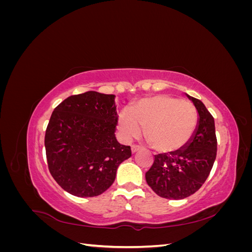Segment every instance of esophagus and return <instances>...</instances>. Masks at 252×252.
<instances>
[{
    "instance_id": "34e87169",
    "label": "esophagus",
    "mask_w": 252,
    "mask_h": 252,
    "mask_svg": "<svg viewBox=\"0 0 252 252\" xmlns=\"http://www.w3.org/2000/svg\"><path fill=\"white\" fill-rule=\"evenodd\" d=\"M141 148H140V146H138V145H132L131 146V152L132 154H135L136 151H139Z\"/></svg>"
}]
</instances>
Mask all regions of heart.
<instances>
[{"label":"heart","instance_id":"1","mask_svg":"<svg viewBox=\"0 0 252 252\" xmlns=\"http://www.w3.org/2000/svg\"><path fill=\"white\" fill-rule=\"evenodd\" d=\"M194 106L181 98L157 95L145 98L127 111L120 113L119 129L125 140L138 138L145 128V138L152 148L164 154L185 147L197 126Z\"/></svg>","mask_w":252,"mask_h":252}]
</instances>
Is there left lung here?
Returning a JSON list of instances; mask_svg holds the SVG:
<instances>
[{"label": "left lung", "mask_w": 252, "mask_h": 252, "mask_svg": "<svg viewBox=\"0 0 252 252\" xmlns=\"http://www.w3.org/2000/svg\"><path fill=\"white\" fill-rule=\"evenodd\" d=\"M187 96L199 113L193 136L177 152L155 156L154 164L145 174L150 188L164 199L182 200L196 192L207 180L216 161L215 119L200 100Z\"/></svg>", "instance_id": "left-lung-1"}]
</instances>
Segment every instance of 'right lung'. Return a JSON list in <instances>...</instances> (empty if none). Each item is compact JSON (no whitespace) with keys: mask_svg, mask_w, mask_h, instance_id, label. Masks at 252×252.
Wrapping results in <instances>:
<instances>
[{"mask_svg":"<svg viewBox=\"0 0 252 252\" xmlns=\"http://www.w3.org/2000/svg\"><path fill=\"white\" fill-rule=\"evenodd\" d=\"M113 94L87 91L67 97L53 110L45 133L52 178L79 197L102 194L114 182L119 165L131 157L130 146L116 139Z\"/></svg>","mask_w":252,"mask_h":252,"instance_id":"add662e5","label":"right lung"}]
</instances>
